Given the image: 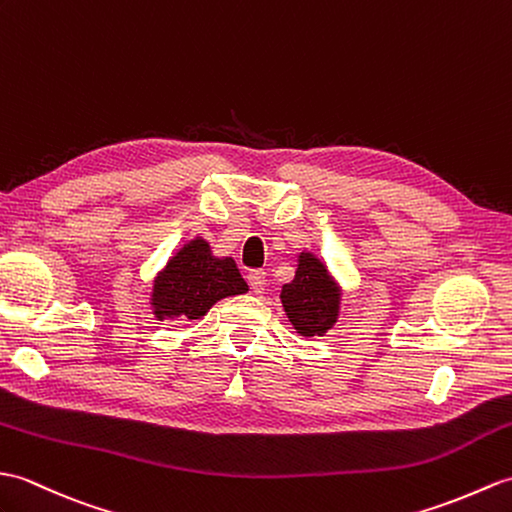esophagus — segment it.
I'll use <instances>...</instances> for the list:
<instances>
[{
    "mask_svg": "<svg viewBox=\"0 0 512 512\" xmlns=\"http://www.w3.org/2000/svg\"><path fill=\"white\" fill-rule=\"evenodd\" d=\"M248 285H251V290L255 294H261L266 288V272L264 270H251L248 272Z\"/></svg>",
    "mask_w": 512,
    "mask_h": 512,
    "instance_id": "obj_1",
    "label": "esophagus"
}]
</instances>
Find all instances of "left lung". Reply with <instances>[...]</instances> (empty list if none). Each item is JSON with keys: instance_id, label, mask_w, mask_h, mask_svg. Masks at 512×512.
I'll return each instance as SVG.
<instances>
[{"instance_id": "obj_1", "label": "left lung", "mask_w": 512, "mask_h": 512, "mask_svg": "<svg viewBox=\"0 0 512 512\" xmlns=\"http://www.w3.org/2000/svg\"><path fill=\"white\" fill-rule=\"evenodd\" d=\"M281 303L301 336H323L338 318L340 290L323 261L301 253L294 279L281 288Z\"/></svg>"}]
</instances>
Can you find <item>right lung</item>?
Segmentation results:
<instances>
[{
    "label": "right lung",
    "mask_w": 512,
    "mask_h": 512,
    "mask_svg": "<svg viewBox=\"0 0 512 512\" xmlns=\"http://www.w3.org/2000/svg\"><path fill=\"white\" fill-rule=\"evenodd\" d=\"M246 281L231 257H213L205 240H192L178 251L154 279V316L194 320L227 296L244 294Z\"/></svg>",
    "instance_id": "1"
}]
</instances>
